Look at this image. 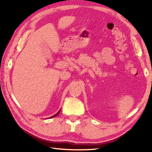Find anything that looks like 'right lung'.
Wrapping results in <instances>:
<instances>
[{"label": "right lung", "mask_w": 152, "mask_h": 152, "mask_svg": "<svg viewBox=\"0 0 152 152\" xmlns=\"http://www.w3.org/2000/svg\"><path fill=\"white\" fill-rule=\"evenodd\" d=\"M60 110H59V112H58L57 113V114H55L54 115H53V116H51V117H50V118H54V117H56V116H57V115L58 114H59V113L60 112Z\"/></svg>", "instance_id": "obj_1"}]
</instances>
